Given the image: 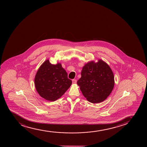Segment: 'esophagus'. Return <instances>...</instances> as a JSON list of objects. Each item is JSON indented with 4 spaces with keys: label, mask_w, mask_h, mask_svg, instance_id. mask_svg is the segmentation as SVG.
Here are the masks:
<instances>
[{
    "label": "esophagus",
    "mask_w": 147,
    "mask_h": 147,
    "mask_svg": "<svg viewBox=\"0 0 147 147\" xmlns=\"http://www.w3.org/2000/svg\"><path fill=\"white\" fill-rule=\"evenodd\" d=\"M72 81H73V84H76L77 83V80H74V79L72 80Z\"/></svg>",
    "instance_id": "obj_1"
}]
</instances>
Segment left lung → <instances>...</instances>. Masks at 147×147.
Listing matches in <instances>:
<instances>
[{
	"instance_id": "obj_1",
	"label": "left lung",
	"mask_w": 147,
	"mask_h": 147,
	"mask_svg": "<svg viewBox=\"0 0 147 147\" xmlns=\"http://www.w3.org/2000/svg\"><path fill=\"white\" fill-rule=\"evenodd\" d=\"M81 78L77 82L83 95L93 103H100L107 99L114 86L113 71L107 63L98 59L90 61L83 66Z\"/></svg>"
}]
</instances>
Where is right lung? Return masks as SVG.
<instances>
[{
  "label": "right lung",
  "mask_w": 147,
  "mask_h": 147,
  "mask_svg": "<svg viewBox=\"0 0 147 147\" xmlns=\"http://www.w3.org/2000/svg\"><path fill=\"white\" fill-rule=\"evenodd\" d=\"M36 89L41 97L51 101L61 98L70 87L72 81L61 63L51 64L49 59L40 65L35 75Z\"/></svg>",
  "instance_id": "obj_1"
}]
</instances>
